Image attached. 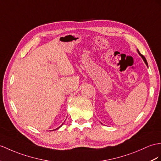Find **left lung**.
<instances>
[{
    "label": "left lung",
    "mask_w": 161,
    "mask_h": 161,
    "mask_svg": "<svg viewBox=\"0 0 161 161\" xmlns=\"http://www.w3.org/2000/svg\"><path fill=\"white\" fill-rule=\"evenodd\" d=\"M137 52H138V53H139V55H140L141 57H142V58H143V60L144 61V62H145V64H146V65H147V66H148V65H147V61H146V58H145V57H144L143 55H142V54H141V53H139V50H138V49H137Z\"/></svg>",
    "instance_id": "left-lung-1"
}]
</instances>
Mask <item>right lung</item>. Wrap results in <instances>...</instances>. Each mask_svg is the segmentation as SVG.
<instances>
[{
  "label": "right lung",
  "mask_w": 161,
  "mask_h": 161,
  "mask_svg": "<svg viewBox=\"0 0 161 161\" xmlns=\"http://www.w3.org/2000/svg\"><path fill=\"white\" fill-rule=\"evenodd\" d=\"M63 124H64V123H63ZM62 125H63V124H62ZM62 125H61V126H62ZM61 126H60L59 127H58V128H56V129H54V130H57V129H58V128H59L60 127H61Z\"/></svg>",
  "instance_id": "add662e5"
}]
</instances>
